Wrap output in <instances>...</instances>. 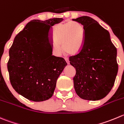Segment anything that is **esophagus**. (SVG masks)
Instances as JSON below:
<instances>
[{
    "label": "esophagus",
    "mask_w": 124,
    "mask_h": 124,
    "mask_svg": "<svg viewBox=\"0 0 124 124\" xmlns=\"http://www.w3.org/2000/svg\"><path fill=\"white\" fill-rule=\"evenodd\" d=\"M65 60L66 61V62H67V63H68V64H70V61H69V60H68V58H65Z\"/></svg>",
    "instance_id": "1"
}]
</instances>
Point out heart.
<instances>
[{"label": "heart", "instance_id": "b5f03b06", "mask_svg": "<svg viewBox=\"0 0 124 124\" xmlns=\"http://www.w3.org/2000/svg\"><path fill=\"white\" fill-rule=\"evenodd\" d=\"M84 28L80 23L75 21L59 23L54 26L53 39L54 44L53 50L56 54H60L62 50L67 54L77 53L82 46Z\"/></svg>", "mask_w": 124, "mask_h": 124}]
</instances>
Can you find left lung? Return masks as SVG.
<instances>
[{
  "label": "left lung",
  "instance_id": "1",
  "mask_svg": "<svg viewBox=\"0 0 124 124\" xmlns=\"http://www.w3.org/2000/svg\"><path fill=\"white\" fill-rule=\"evenodd\" d=\"M73 20L80 23L84 28V43L80 51L69 58L76 71L73 78L76 93L85 100H100L115 84L118 71L117 50L109 32L95 20L82 16Z\"/></svg>",
  "mask_w": 124,
  "mask_h": 124
}]
</instances>
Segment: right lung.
I'll list each match as a JSON object with an SVG mask.
<instances>
[{
  "instance_id": "right-lung-1",
  "label": "right lung",
  "mask_w": 124,
  "mask_h": 124,
  "mask_svg": "<svg viewBox=\"0 0 124 124\" xmlns=\"http://www.w3.org/2000/svg\"><path fill=\"white\" fill-rule=\"evenodd\" d=\"M62 18L33 20L14 38L7 63L9 80L19 94L41 102L51 98L57 78L67 63L52 55V26Z\"/></svg>"
}]
</instances>
